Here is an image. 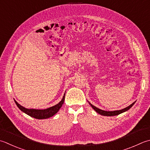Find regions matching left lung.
Wrapping results in <instances>:
<instances>
[{"label": "left lung", "mask_w": 150, "mask_h": 150, "mask_svg": "<svg viewBox=\"0 0 150 150\" xmlns=\"http://www.w3.org/2000/svg\"><path fill=\"white\" fill-rule=\"evenodd\" d=\"M88 102L89 103V104L90 105V106L92 107V108H93V110H94L96 112H98V114H101V115H102V116H117L120 114H122L123 112H126V111H127L129 109H130V108L133 106V105L135 103L136 101H134V103H133L130 105L129 106H128L126 108H123V109H122V110H114V111H106V110H101V109H100V108H99L98 107L93 106V105L91 104L89 101H88Z\"/></svg>", "instance_id": "8db88e82"}]
</instances>
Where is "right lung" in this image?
Returning a JSON list of instances; mask_svg holds the SVG:
<instances>
[{"label": "right lung", "instance_id": "right-lung-1", "mask_svg": "<svg viewBox=\"0 0 150 150\" xmlns=\"http://www.w3.org/2000/svg\"><path fill=\"white\" fill-rule=\"evenodd\" d=\"M65 93L63 96L62 100L58 103V104L56 105H54L51 107H49L46 109H34V108H26L24 107L21 106L14 99V101L17 105V106L18 107L19 109L22 111V112H25L27 115L30 116L32 118H34L36 119H47L49 118H51L52 116H54V114H57L58 110H60L61 107L62 106V104H64V99H65Z\"/></svg>", "mask_w": 150, "mask_h": 150}]
</instances>
